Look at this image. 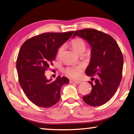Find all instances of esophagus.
I'll return each mask as SVG.
<instances>
[{
    "mask_svg": "<svg viewBox=\"0 0 134 134\" xmlns=\"http://www.w3.org/2000/svg\"><path fill=\"white\" fill-rule=\"evenodd\" d=\"M70 83H75L76 84H79L81 83V81H79V80H71L70 81Z\"/></svg>",
    "mask_w": 134,
    "mask_h": 134,
    "instance_id": "1",
    "label": "esophagus"
}]
</instances>
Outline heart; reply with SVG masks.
I'll return each instance as SVG.
<instances>
[{
  "label": "heart",
  "instance_id": "heart-1",
  "mask_svg": "<svg viewBox=\"0 0 134 134\" xmlns=\"http://www.w3.org/2000/svg\"><path fill=\"white\" fill-rule=\"evenodd\" d=\"M71 47L75 51L79 54L80 52H82L85 50L86 43L83 40L80 38H76L73 40L71 42ZM63 47L59 48L58 51V55L61 54L63 51ZM83 71L82 65H77V66L67 67L64 70V71L65 75L73 79H77L81 75Z\"/></svg>",
  "mask_w": 134,
  "mask_h": 134
}]
</instances>
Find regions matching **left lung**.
<instances>
[{"instance_id":"8db88e82","label":"left lung","mask_w":134,"mask_h":134,"mask_svg":"<svg viewBox=\"0 0 134 134\" xmlns=\"http://www.w3.org/2000/svg\"><path fill=\"white\" fill-rule=\"evenodd\" d=\"M85 39L91 46L90 63L86 68L87 76L95 82H89L92 86L90 94L83 97L86 104L99 106L105 104L114 96L122 77L124 57L122 51L111 36L94 29L76 31L73 36Z\"/></svg>"}]
</instances>
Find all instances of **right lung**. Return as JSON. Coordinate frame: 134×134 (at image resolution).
I'll use <instances>...</instances> for the list:
<instances>
[{"label": "right lung", "instance_id": "add662e5", "mask_svg": "<svg viewBox=\"0 0 134 134\" xmlns=\"http://www.w3.org/2000/svg\"><path fill=\"white\" fill-rule=\"evenodd\" d=\"M73 33H44L30 38L21 46L16 64L19 83L27 98L38 107L56 104L61 87L69 82L66 77L60 76L51 81L44 72L53 65L58 48Z\"/></svg>", "mask_w": 134, "mask_h": 134}]
</instances>
